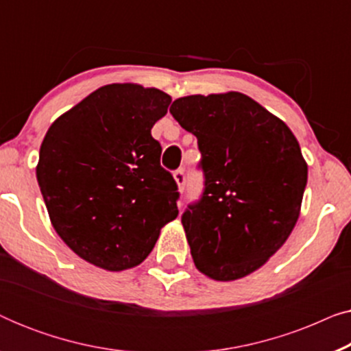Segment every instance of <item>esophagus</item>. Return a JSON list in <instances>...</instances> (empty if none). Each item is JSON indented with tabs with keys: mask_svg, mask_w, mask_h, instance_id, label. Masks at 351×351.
Returning a JSON list of instances; mask_svg holds the SVG:
<instances>
[{
	"mask_svg": "<svg viewBox=\"0 0 351 351\" xmlns=\"http://www.w3.org/2000/svg\"><path fill=\"white\" fill-rule=\"evenodd\" d=\"M174 179L177 182V185H179L180 190L185 189V182H186V177H185V171L184 169H177L174 172Z\"/></svg>",
	"mask_w": 351,
	"mask_h": 351,
	"instance_id": "34e87169",
	"label": "esophagus"
}]
</instances>
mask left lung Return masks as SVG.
Masks as SVG:
<instances>
[{
  "label": "left lung",
  "instance_id": "left-lung-1",
  "mask_svg": "<svg viewBox=\"0 0 351 351\" xmlns=\"http://www.w3.org/2000/svg\"><path fill=\"white\" fill-rule=\"evenodd\" d=\"M169 112L201 152L203 195L182 214L196 268L217 281L256 271L299 219L308 176L299 142L241 93L180 97Z\"/></svg>",
  "mask_w": 351,
  "mask_h": 351
}]
</instances>
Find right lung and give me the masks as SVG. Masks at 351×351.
<instances>
[{"label": "right lung", "instance_id": "1", "mask_svg": "<svg viewBox=\"0 0 351 351\" xmlns=\"http://www.w3.org/2000/svg\"><path fill=\"white\" fill-rule=\"evenodd\" d=\"M169 104L160 89L107 84L46 132L36 179L52 227L95 267L138 265L179 214L177 184L152 137Z\"/></svg>", "mask_w": 351, "mask_h": 351}]
</instances>
